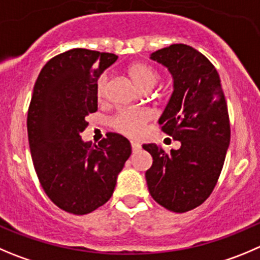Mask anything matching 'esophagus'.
I'll use <instances>...</instances> for the list:
<instances>
[{
  "mask_svg": "<svg viewBox=\"0 0 260 260\" xmlns=\"http://www.w3.org/2000/svg\"><path fill=\"white\" fill-rule=\"evenodd\" d=\"M130 144H132V149L134 150H139L140 149V144L138 142H130Z\"/></svg>",
  "mask_w": 260,
  "mask_h": 260,
  "instance_id": "esophagus-1",
  "label": "esophagus"
}]
</instances>
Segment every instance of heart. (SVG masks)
<instances>
[{"mask_svg": "<svg viewBox=\"0 0 260 260\" xmlns=\"http://www.w3.org/2000/svg\"><path fill=\"white\" fill-rule=\"evenodd\" d=\"M127 73L132 80L143 90H150L159 80V73L150 65L144 62H135L128 66ZM108 78L102 75L97 83L98 102H103L107 97ZM150 120V113L143 110H121L113 116L111 125L115 130L128 138H138L142 135L145 125Z\"/></svg>", "mask_w": 260, "mask_h": 260, "instance_id": "b5f03b06", "label": "heart"}]
</instances>
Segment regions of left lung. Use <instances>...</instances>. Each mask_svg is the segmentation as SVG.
<instances>
[{
  "label": "left lung",
  "instance_id": "left-lung-1",
  "mask_svg": "<svg viewBox=\"0 0 260 260\" xmlns=\"http://www.w3.org/2000/svg\"><path fill=\"white\" fill-rule=\"evenodd\" d=\"M150 58L174 78V93L158 122L181 147L167 154L155 144L143 145L153 157L145 179L158 204L184 213L206 202L218 181L231 135L227 103L216 68L192 47L171 44Z\"/></svg>",
  "mask_w": 260,
  "mask_h": 260
}]
</instances>
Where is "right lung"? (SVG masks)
Masks as SVG:
<instances>
[{"instance_id": "obj_1", "label": "right lung", "mask_w": 260, "mask_h": 260, "mask_svg": "<svg viewBox=\"0 0 260 260\" xmlns=\"http://www.w3.org/2000/svg\"><path fill=\"white\" fill-rule=\"evenodd\" d=\"M116 60L113 53L70 49L51 58L34 84L26 120L31 159L47 197L69 213L88 214L107 203L132 154L130 142L116 133L98 145L80 137L85 117L98 110V78Z\"/></svg>"}]
</instances>
